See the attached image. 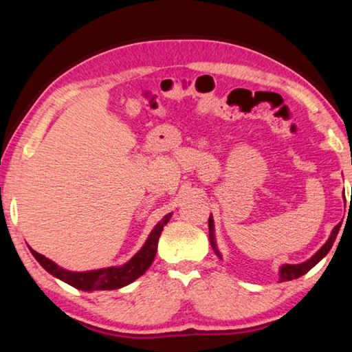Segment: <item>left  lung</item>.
I'll return each mask as SVG.
<instances>
[{"instance_id":"8db88e82","label":"left lung","mask_w":352,"mask_h":352,"mask_svg":"<svg viewBox=\"0 0 352 352\" xmlns=\"http://www.w3.org/2000/svg\"><path fill=\"white\" fill-rule=\"evenodd\" d=\"M340 226L342 223H338L336 228L332 230V233L329 236V239L326 241V243L323 247H321L317 253H315L311 259H307L305 262H301V264H284L281 269H279V283L283 281H292V279H296L305 275V273H307L309 270L312 269V267H315L318 264V262L324 258V256L329 253V250L332 248L333 242H336L337 239V234L338 231H340ZM208 228H210V242H211V247L214 252H216V254L219 256V258H222L219 253L217 250V243H216V236H214V220H212V216H210V219H208Z\"/></svg>"}]
</instances>
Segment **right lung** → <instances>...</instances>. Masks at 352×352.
<instances>
[{"mask_svg":"<svg viewBox=\"0 0 352 352\" xmlns=\"http://www.w3.org/2000/svg\"><path fill=\"white\" fill-rule=\"evenodd\" d=\"M170 217H172V212L166 214V216L160 220L157 225H155V228L151 231V234H148L146 243L141 247L140 252L136 253L129 262H126V264L119 267H107V269L90 270V272H71L58 267L56 262L45 258L43 254L37 253L31 247H29V250H31L34 258L40 262V265L43 267L47 273H51L52 276H56L60 279V281L73 285L76 289L85 290V292L121 289L124 285L133 283L135 279H138L140 276L144 275L146 270L152 265L155 254H157L158 239L160 236H162L164 225L169 222Z\"/></svg>","mask_w":352,"mask_h":352,"instance_id":"add662e5","label":"right lung"}]
</instances>
